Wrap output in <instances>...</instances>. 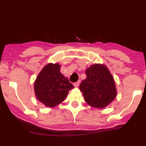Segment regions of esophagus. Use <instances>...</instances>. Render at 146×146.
I'll list each match as a JSON object with an SVG mask.
<instances>
[{
    "instance_id": "1",
    "label": "esophagus",
    "mask_w": 146,
    "mask_h": 146,
    "mask_svg": "<svg viewBox=\"0 0 146 146\" xmlns=\"http://www.w3.org/2000/svg\"><path fill=\"white\" fill-rule=\"evenodd\" d=\"M73 85L75 87H78L79 86V82H76V83L73 84Z\"/></svg>"
}]
</instances>
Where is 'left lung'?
Segmentation results:
<instances>
[{
	"mask_svg": "<svg viewBox=\"0 0 146 146\" xmlns=\"http://www.w3.org/2000/svg\"><path fill=\"white\" fill-rule=\"evenodd\" d=\"M87 78L79 89L89 105L104 108L109 105L117 95L114 77L104 64L92 65L85 71Z\"/></svg>",
	"mask_w": 146,
	"mask_h": 146,
	"instance_id": "obj_1",
	"label": "left lung"
}]
</instances>
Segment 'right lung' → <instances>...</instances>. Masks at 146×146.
Segmentation results:
<instances>
[{
	"label": "right lung",
	"instance_id": "add662e5",
	"mask_svg": "<svg viewBox=\"0 0 146 146\" xmlns=\"http://www.w3.org/2000/svg\"><path fill=\"white\" fill-rule=\"evenodd\" d=\"M59 63L46 64L34 81L35 95L46 107L52 108L62 102L69 90L74 88L69 79L60 72Z\"/></svg>",
	"mask_w": 146,
	"mask_h": 146
}]
</instances>
